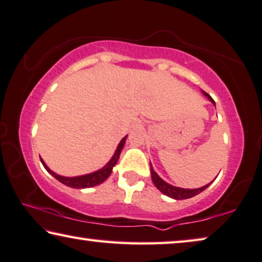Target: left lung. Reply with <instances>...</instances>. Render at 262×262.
Here are the masks:
<instances>
[{"mask_svg": "<svg viewBox=\"0 0 262 262\" xmlns=\"http://www.w3.org/2000/svg\"><path fill=\"white\" fill-rule=\"evenodd\" d=\"M202 93H203L205 97L208 98L213 105H215V101L211 98V96L206 94L205 91H202ZM149 166H150V176H152V180H153L154 185L157 186V189L159 190L161 193L166 194L167 197H171V198H173V200H187V198L194 197L196 194L201 193L202 191H204L206 187H208L210 184L212 183L211 182V183L206 184V185L198 187V189H183V187H177V186H173V185H171V184H168L165 182V180L161 179L160 177L158 176V173L153 169L152 164H149Z\"/></svg>", "mask_w": 262, "mask_h": 262, "instance_id": "left-lung-1", "label": "left lung"}]
</instances>
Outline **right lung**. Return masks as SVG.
Returning a JSON list of instances; mask_svg holds the SVG:
<instances>
[{
	"label": "right lung",
	"instance_id": "1",
	"mask_svg": "<svg viewBox=\"0 0 262 262\" xmlns=\"http://www.w3.org/2000/svg\"><path fill=\"white\" fill-rule=\"evenodd\" d=\"M126 140H127V135L124 136L122 140H121L119 146H117V148L115 150V153H114L112 159L106 163L105 166H103L101 169H97V171H95V172L88 173V174L77 176V177H64V176L57 174V173H54L52 169L49 168V166H47V165L45 164V161H43L41 158H40V160H41V163L43 165V167L46 168V171L49 172L50 174H52L54 178L59 180V182L64 184V185L73 187V189H86V187H94L96 185L102 184L110 174H112L113 167L115 166V165L117 164V161H119L120 154H121V152H122V148H123L124 143H126Z\"/></svg>",
	"mask_w": 262,
	"mask_h": 262
}]
</instances>
